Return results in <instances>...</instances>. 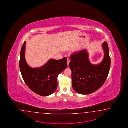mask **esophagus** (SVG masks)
I'll return each instance as SVG.
<instances>
[{"mask_svg":"<svg viewBox=\"0 0 128 128\" xmlns=\"http://www.w3.org/2000/svg\"><path fill=\"white\" fill-rule=\"evenodd\" d=\"M70 59H68H68H67V64H68V65H69V63H70Z\"/></svg>","mask_w":128,"mask_h":128,"instance_id":"34e87169","label":"esophagus"}]
</instances>
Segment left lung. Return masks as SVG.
I'll list each match as a JSON object with an SVG mask.
<instances>
[{"label": "left lung", "mask_w": 128, "mask_h": 128, "mask_svg": "<svg viewBox=\"0 0 128 128\" xmlns=\"http://www.w3.org/2000/svg\"><path fill=\"white\" fill-rule=\"evenodd\" d=\"M104 57L98 65H93L88 59L87 50L74 52L70 57L69 67L72 71V88L81 94L93 93L99 90L105 82L111 66L108 44H102Z\"/></svg>", "instance_id": "obj_1"}]
</instances>
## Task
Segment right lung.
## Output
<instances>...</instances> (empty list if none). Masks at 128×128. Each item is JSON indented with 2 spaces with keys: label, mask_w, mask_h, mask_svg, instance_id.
<instances>
[{
  "label": "right lung",
  "mask_w": 128,
  "mask_h": 128,
  "mask_svg": "<svg viewBox=\"0 0 128 128\" xmlns=\"http://www.w3.org/2000/svg\"><path fill=\"white\" fill-rule=\"evenodd\" d=\"M26 42L20 51L19 65L22 75L26 84L36 94L46 96L53 94L58 86V75L67 67V58L50 59L39 68H32L26 62L25 57Z\"/></svg>",
  "instance_id": "right-lung-1"
}]
</instances>
